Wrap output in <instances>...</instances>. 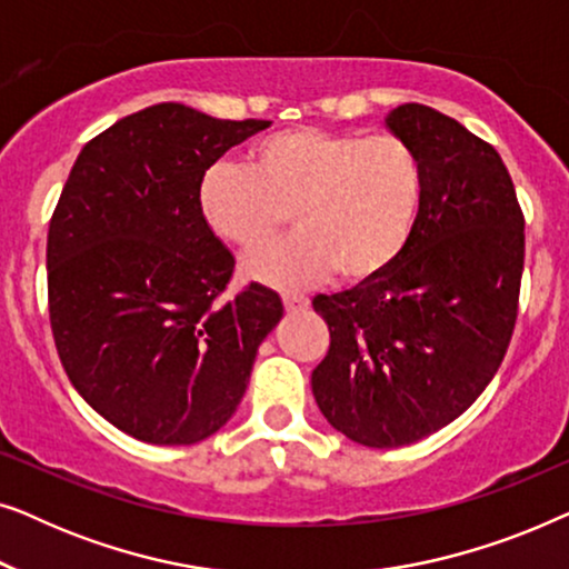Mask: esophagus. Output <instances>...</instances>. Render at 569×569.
I'll return each instance as SVG.
<instances>
[{"mask_svg": "<svg viewBox=\"0 0 569 569\" xmlns=\"http://www.w3.org/2000/svg\"><path fill=\"white\" fill-rule=\"evenodd\" d=\"M282 302H284V308L290 310V313H298V310L308 308V298H306V295H298V292H284Z\"/></svg>", "mask_w": 569, "mask_h": 569, "instance_id": "esophagus-1", "label": "esophagus"}]
</instances>
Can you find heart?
<instances>
[{"mask_svg": "<svg viewBox=\"0 0 569 569\" xmlns=\"http://www.w3.org/2000/svg\"><path fill=\"white\" fill-rule=\"evenodd\" d=\"M422 160L396 134L292 127L261 137L251 166L214 162L199 178L201 220L253 248L284 222L295 232L243 259L246 277L295 290L337 267L349 282L391 267L422 204Z\"/></svg>", "mask_w": 569, "mask_h": 569, "instance_id": "obj_1", "label": "heart"}]
</instances>
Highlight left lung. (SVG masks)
Returning a JSON list of instances; mask_svg holds the SVG:
<instances>
[{"label": "left lung", "instance_id": "obj_1", "mask_svg": "<svg viewBox=\"0 0 569 569\" xmlns=\"http://www.w3.org/2000/svg\"><path fill=\"white\" fill-rule=\"evenodd\" d=\"M422 160L415 230L380 274L318 295L331 347L310 376L333 430L368 448L409 446L461 417L510 345L523 214L492 144L430 106L386 116Z\"/></svg>", "mask_w": 569, "mask_h": 569}]
</instances>
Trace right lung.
<instances>
[{"label": "right lung", "mask_w": 569, "mask_h": 569, "mask_svg": "<svg viewBox=\"0 0 569 569\" xmlns=\"http://www.w3.org/2000/svg\"><path fill=\"white\" fill-rule=\"evenodd\" d=\"M269 127L158 103L77 154L46 243L51 331L77 393L131 438L220 430L284 313L256 282L222 300L236 259L197 201L201 173Z\"/></svg>", "instance_id": "right-lung-1"}]
</instances>
